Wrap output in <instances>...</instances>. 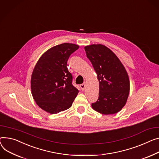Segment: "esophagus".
<instances>
[{
	"mask_svg": "<svg viewBox=\"0 0 159 159\" xmlns=\"http://www.w3.org/2000/svg\"><path fill=\"white\" fill-rule=\"evenodd\" d=\"M80 87L81 89L83 91L84 89H85V88H86L85 84H80Z\"/></svg>",
	"mask_w": 159,
	"mask_h": 159,
	"instance_id": "34e87169",
	"label": "esophagus"
}]
</instances>
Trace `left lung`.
Listing matches in <instances>:
<instances>
[{"mask_svg":"<svg viewBox=\"0 0 159 159\" xmlns=\"http://www.w3.org/2000/svg\"><path fill=\"white\" fill-rule=\"evenodd\" d=\"M84 49L99 81V97L92 103V108L105 115L118 112L129 94L127 72L118 57L105 45H91Z\"/></svg>","mask_w":159,"mask_h":159,"instance_id":"1","label":"left lung"}]
</instances>
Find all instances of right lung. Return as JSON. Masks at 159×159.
Segmentation results:
<instances>
[{
    "label": "right lung",
    "instance_id": "add662e5",
    "mask_svg": "<svg viewBox=\"0 0 159 159\" xmlns=\"http://www.w3.org/2000/svg\"><path fill=\"white\" fill-rule=\"evenodd\" d=\"M79 47L65 43L46 51L37 62L31 76L30 87L38 106L50 114L71 107L79 90L73 86L67 68L70 55Z\"/></svg>",
    "mask_w": 159,
    "mask_h": 159
}]
</instances>
